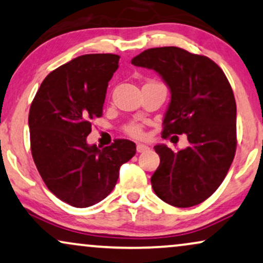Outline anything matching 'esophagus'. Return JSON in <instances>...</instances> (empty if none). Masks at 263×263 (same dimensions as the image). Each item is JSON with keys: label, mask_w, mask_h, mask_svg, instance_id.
Listing matches in <instances>:
<instances>
[{"label": "esophagus", "mask_w": 263, "mask_h": 263, "mask_svg": "<svg viewBox=\"0 0 263 263\" xmlns=\"http://www.w3.org/2000/svg\"><path fill=\"white\" fill-rule=\"evenodd\" d=\"M148 148H149L148 146H146V145H142V144H138V145H136V151H138L139 153L147 151Z\"/></svg>", "instance_id": "1"}]
</instances>
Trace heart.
<instances>
[{
	"instance_id": "1",
	"label": "heart",
	"mask_w": 263,
	"mask_h": 263,
	"mask_svg": "<svg viewBox=\"0 0 263 263\" xmlns=\"http://www.w3.org/2000/svg\"><path fill=\"white\" fill-rule=\"evenodd\" d=\"M124 132L127 133L129 136L135 139H140L144 136V124L141 123H129L124 127Z\"/></svg>"
}]
</instances>
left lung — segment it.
<instances>
[{
  "mask_svg": "<svg viewBox=\"0 0 263 263\" xmlns=\"http://www.w3.org/2000/svg\"><path fill=\"white\" fill-rule=\"evenodd\" d=\"M132 64L157 71L172 91L163 138L186 134L190 142L177 152L155 146L161 163L152 189L173 206L200 204L219 189L236 155L237 105L230 82L209 58L177 47L146 49Z\"/></svg>",
  "mask_w": 263,
  "mask_h": 263,
  "instance_id": "obj_1",
  "label": "left lung"
}]
</instances>
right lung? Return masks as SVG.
Segmentation results:
<instances>
[{
	"label": "right lung",
	"instance_id": "right-lung-1",
	"mask_svg": "<svg viewBox=\"0 0 263 263\" xmlns=\"http://www.w3.org/2000/svg\"><path fill=\"white\" fill-rule=\"evenodd\" d=\"M119 55L86 54L44 78L29 112L36 168L54 196L74 208L101 202L115 189L119 166L136 153L134 142L116 139L104 148L87 145L91 121L102 116L108 82Z\"/></svg>",
	"mask_w": 263,
	"mask_h": 263
}]
</instances>
